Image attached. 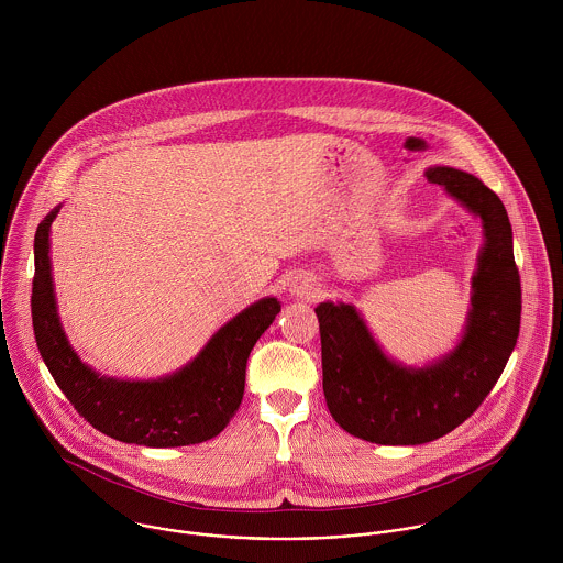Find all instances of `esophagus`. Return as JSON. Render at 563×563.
Wrapping results in <instances>:
<instances>
[{
  "label": "esophagus",
  "mask_w": 563,
  "mask_h": 563,
  "mask_svg": "<svg viewBox=\"0 0 563 563\" xmlns=\"http://www.w3.org/2000/svg\"><path fill=\"white\" fill-rule=\"evenodd\" d=\"M290 292L295 295V297H299V299H314L317 297V288L312 286V284H308V282H297V284H292V288H290Z\"/></svg>",
  "instance_id": "esophagus-1"
}]
</instances>
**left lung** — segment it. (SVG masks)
Returning <instances> with one entry per match:
<instances>
[{
	"label": "left lung",
	"instance_id": "obj_1",
	"mask_svg": "<svg viewBox=\"0 0 563 563\" xmlns=\"http://www.w3.org/2000/svg\"><path fill=\"white\" fill-rule=\"evenodd\" d=\"M424 175L483 221L473 310L460 346L431 366L402 368L382 353L353 306L317 308L327 407L344 431L375 444H424L460 427L498 382L520 331V273L503 201L471 173L435 166Z\"/></svg>",
	"mask_w": 563,
	"mask_h": 563
}]
</instances>
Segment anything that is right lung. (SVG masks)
Here are the masks:
<instances>
[{
  "label": "right lung",
  "instance_id": "right-lung-1",
  "mask_svg": "<svg viewBox=\"0 0 563 563\" xmlns=\"http://www.w3.org/2000/svg\"><path fill=\"white\" fill-rule=\"evenodd\" d=\"M58 208L34 236L32 324L36 346L54 382L97 431L141 446H188L219 435L241 407L246 360L257 338L279 314L268 297L219 329L206 349L179 373L158 382H117L84 366L58 321L49 228Z\"/></svg>",
  "mask_w": 563,
  "mask_h": 563
}]
</instances>
